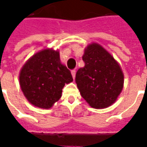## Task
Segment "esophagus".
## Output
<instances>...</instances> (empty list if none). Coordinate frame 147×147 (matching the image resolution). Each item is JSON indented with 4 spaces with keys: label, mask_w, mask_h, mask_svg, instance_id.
<instances>
[{
    "label": "esophagus",
    "mask_w": 147,
    "mask_h": 147,
    "mask_svg": "<svg viewBox=\"0 0 147 147\" xmlns=\"http://www.w3.org/2000/svg\"><path fill=\"white\" fill-rule=\"evenodd\" d=\"M76 70L74 69V70H71V75H72V77H73V79H75L76 78Z\"/></svg>",
    "instance_id": "esophagus-1"
}]
</instances>
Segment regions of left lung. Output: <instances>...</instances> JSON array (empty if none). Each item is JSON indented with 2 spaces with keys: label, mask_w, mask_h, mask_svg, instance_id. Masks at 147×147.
<instances>
[{
  "label": "left lung",
  "mask_w": 147,
  "mask_h": 147,
  "mask_svg": "<svg viewBox=\"0 0 147 147\" xmlns=\"http://www.w3.org/2000/svg\"><path fill=\"white\" fill-rule=\"evenodd\" d=\"M84 67L77 71L76 82L81 95L95 109L106 108L123 89V75L110 53L98 44H90L83 56Z\"/></svg>",
  "instance_id": "8db88e82"
}]
</instances>
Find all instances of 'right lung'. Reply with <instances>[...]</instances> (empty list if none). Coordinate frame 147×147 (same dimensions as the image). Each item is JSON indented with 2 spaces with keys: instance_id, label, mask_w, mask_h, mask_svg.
<instances>
[{
  "instance_id": "1",
  "label": "right lung",
  "mask_w": 147,
  "mask_h": 147,
  "mask_svg": "<svg viewBox=\"0 0 147 147\" xmlns=\"http://www.w3.org/2000/svg\"><path fill=\"white\" fill-rule=\"evenodd\" d=\"M69 69L61 63L59 52L44 49L24 64L20 74L22 91L37 107L51 108L61 98L65 83L72 82Z\"/></svg>"
}]
</instances>
